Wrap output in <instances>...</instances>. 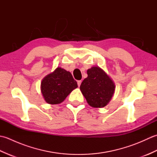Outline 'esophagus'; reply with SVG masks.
I'll return each instance as SVG.
<instances>
[{
  "label": "esophagus",
  "mask_w": 157,
  "mask_h": 157,
  "mask_svg": "<svg viewBox=\"0 0 157 157\" xmlns=\"http://www.w3.org/2000/svg\"><path fill=\"white\" fill-rule=\"evenodd\" d=\"M81 84H82V81H81V80H79V81H78V85L79 87V86H80Z\"/></svg>",
  "instance_id": "34e87169"
}]
</instances>
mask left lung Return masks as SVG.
Masks as SVG:
<instances>
[{"mask_svg":"<svg viewBox=\"0 0 157 157\" xmlns=\"http://www.w3.org/2000/svg\"><path fill=\"white\" fill-rule=\"evenodd\" d=\"M88 78L84 79L80 90L89 105L94 108L104 107L115 92V84L106 73L98 67L87 71Z\"/></svg>","mask_w":157,"mask_h":157,"instance_id":"left-lung-1","label":"left lung"}]
</instances>
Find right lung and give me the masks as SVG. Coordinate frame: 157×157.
<instances>
[{
	"mask_svg": "<svg viewBox=\"0 0 157 157\" xmlns=\"http://www.w3.org/2000/svg\"><path fill=\"white\" fill-rule=\"evenodd\" d=\"M76 88L78 84L71 73L61 67L46 75L41 83L42 94L46 102L51 105L62 102Z\"/></svg>",
	"mask_w": 157,
	"mask_h": 157,
	"instance_id": "1",
	"label": "right lung"
}]
</instances>
